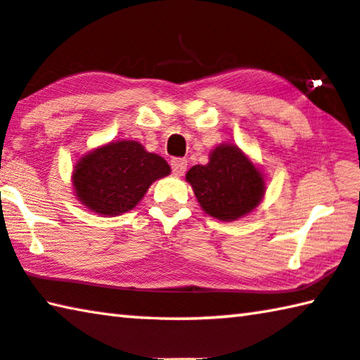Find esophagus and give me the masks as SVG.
Instances as JSON below:
<instances>
[{
    "label": "esophagus",
    "instance_id": "obj_1",
    "mask_svg": "<svg viewBox=\"0 0 360 360\" xmlns=\"http://www.w3.org/2000/svg\"><path fill=\"white\" fill-rule=\"evenodd\" d=\"M186 159H181V158H175L170 161V167H172V172L175 175H184L185 170H186Z\"/></svg>",
    "mask_w": 360,
    "mask_h": 360
}]
</instances>
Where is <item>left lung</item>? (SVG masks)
<instances>
[{
	"label": "left lung",
	"instance_id": "1",
	"mask_svg": "<svg viewBox=\"0 0 360 360\" xmlns=\"http://www.w3.org/2000/svg\"><path fill=\"white\" fill-rule=\"evenodd\" d=\"M198 202L219 220H235L251 212L264 196V176L233 145H220L209 164L195 165L186 172Z\"/></svg>",
	"mask_w": 360,
	"mask_h": 360
}]
</instances>
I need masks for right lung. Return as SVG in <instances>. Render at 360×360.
Returning a JSON list of instances; mask_svg holds the SVG:
<instances>
[{"label":"right lung","mask_w":360,"mask_h":360,"mask_svg":"<svg viewBox=\"0 0 360 360\" xmlns=\"http://www.w3.org/2000/svg\"><path fill=\"white\" fill-rule=\"evenodd\" d=\"M170 174L169 164L140 143H109L82 158L74 170L75 193L91 211L119 215L134 209L154 180Z\"/></svg>","instance_id":"right-lung-1"}]
</instances>
